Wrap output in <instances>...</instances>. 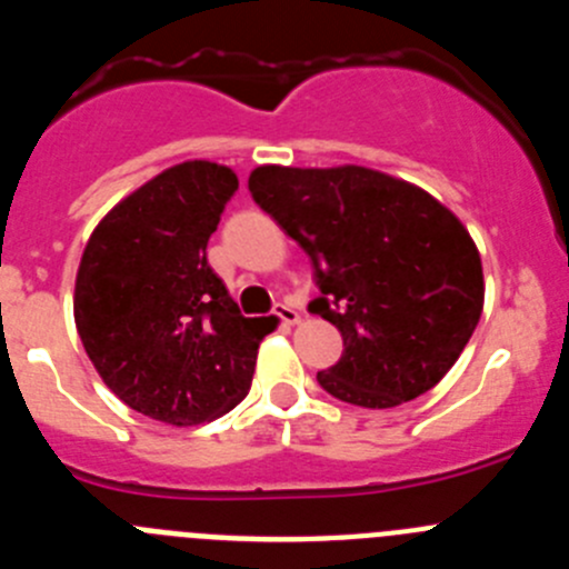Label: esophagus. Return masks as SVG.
<instances>
[{"mask_svg":"<svg viewBox=\"0 0 569 569\" xmlns=\"http://www.w3.org/2000/svg\"><path fill=\"white\" fill-rule=\"evenodd\" d=\"M273 316L281 325H296V321H299V310H293L290 305H276Z\"/></svg>","mask_w":569,"mask_h":569,"instance_id":"obj_1","label":"esophagus"}]
</instances>
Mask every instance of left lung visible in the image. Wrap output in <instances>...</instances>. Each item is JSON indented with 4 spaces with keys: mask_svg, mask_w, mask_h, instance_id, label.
Wrapping results in <instances>:
<instances>
[{
    "mask_svg": "<svg viewBox=\"0 0 569 569\" xmlns=\"http://www.w3.org/2000/svg\"><path fill=\"white\" fill-rule=\"evenodd\" d=\"M253 202L301 244L345 353L316 373L356 407L413 401L456 365L485 305L479 250L445 204L376 170L256 168Z\"/></svg>",
    "mask_w": 569,
    "mask_h": 569,
    "instance_id": "1",
    "label": "left lung"
}]
</instances>
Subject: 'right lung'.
<instances>
[{
    "label": "right lung",
    "mask_w": 569,
    "mask_h": 569,
    "mask_svg": "<svg viewBox=\"0 0 569 569\" xmlns=\"http://www.w3.org/2000/svg\"><path fill=\"white\" fill-rule=\"evenodd\" d=\"M239 190L230 168L184 162L116 204L77 276V330L130 410L176 427L228 413L250 390L268 319L241 316L208 264Z\"/></svg>",
    "instance_id": "right-lung-1"
}]
</instances>
